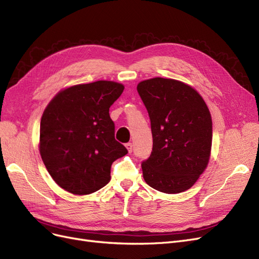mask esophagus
Returning a JSON list of instances; mask_svg holds the SVG:
<instances>
[{"label":"esophagus","instance_id":"esophagus-1","mask_svg":"<svg viewBox=\"0 0 259 259\" xmlns=\"http://www.w3.org/2000/svg\"><path fill=\"white\" fill-rule=\"evenodd\" d=\"M126 147H127V149H128V152H129V153H131V152H132V147H133V145H132V143H130V142H129V143H127V144H126Z\"/></svg>","mask_w":259,"mask_h":259}]
</instances>
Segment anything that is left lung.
Wrapping results in <instances>:
<instances>
[{
    "instance_id": "obj_1",
    "label": "left lung",
    "mask_w": 259,
    "mask_h": 259,
    "mask_svg": "<svg viewBox=\"0 0 259 259\" xmlns=\"http://www.w3.org/2000/svg\"><path fill=\"white\" fill-rule=\"evenodd\" d=\"M138 93L151 119L153 151L142 162L154 189L179 194L193 186L208 163L212 118L202 97L184 82L155 77L139 82Z\"/></svg>"
}]
</instances>
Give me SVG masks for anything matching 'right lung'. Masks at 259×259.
<instances>
[{"instance_id": "1", "label": "right lung", "mask_w": 259, "mask_h": 259, "mask_svg": "<svg viewBox=\"0 0 259 259\" xmlns=\"http://www.w3.org/2000/svg\"><path fill=\"white\" fill-rule=\"evenodd\" d=\"M123 85L98 80L66 88L52 100L40 119L39 153L61 188L89 195L111 180V165L128 154L115 140L110 107Z\"/></svg>"}]
</instances>
